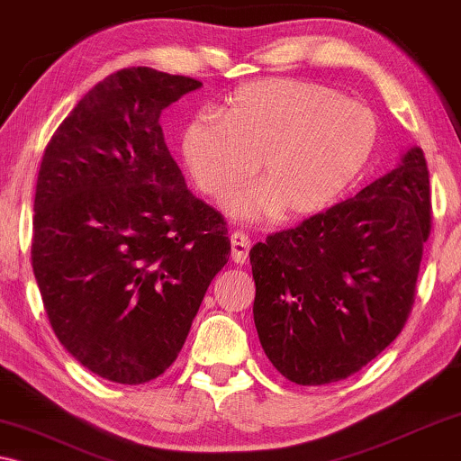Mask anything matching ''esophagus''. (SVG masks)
Returning <instances> with one entry per match:
<instances>
[{
    "mask_svg": "<svg viewBox=\"0 0 461 461\" xmlns=\"http://www.w3.org/2000/svg\"><path fill=\"white\" fill-rule=\"evenodd\" d=\"M249 248H251V243H249L248 235H243V232H232V235H230V258H232V262H237V264L248 262Z\"/></svg>",
    "mask_w": 461,
    "mask_h": 461,
    "instance_id": "esophagus-1",
    "label": "esophagus"
}]
</instances>
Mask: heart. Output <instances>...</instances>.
I'll return each mask as SVG.
<instances>
[{
    "label": "heart",
    "instance_id": "1",
    "mask_svg": "<svg viewBox=\"0 0 461 461\" xmlns=\"http://www.w3.org/2000/svg\"><path fill=\"white\" fill-rule=\"evenodd\" d=\"M377 140L374 111L331 87L295 79H260L237 87L218 115L193 117L180 155L194 186L224 199L239 222L304 218L342 197L367 166Z\"/></svg>",
    "mask_w": 461,
    "mask_h": 461
}]
</instances>
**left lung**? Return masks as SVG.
<instances>
[{
	"instance_id": "1",
	"label": "left lung",
	"mask_w": 461,
	"mask_h": 461,
	"mask_svg": "<svg viewBox=\"0 0 461 461\" xmlns=\"http://www.w3.org/2000/svg\"><path fill=\"white\" fill-rule=\"evenodd\" d=\"M430 232L424 153L352 199L249 249L254 323L270 363L302 386L344 380L399 336Z\"/></svg>"
}]
</instances>
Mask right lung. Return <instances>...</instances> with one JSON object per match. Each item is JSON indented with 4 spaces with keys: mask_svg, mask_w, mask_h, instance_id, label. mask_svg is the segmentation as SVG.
Masks as SVG:
<instances>
[{
    "mask_svg": "<svg viewBox=\"0 0 461 461\" xmlns=\"http://www.w3.org/2000/svg\"><path fill=\"white\" fill-rule=\"evenodd\" d=\"M201 86L149 67L113 73L43 153L33 273L56 338L104 380L161 375L229 262L224 218L188 191L159 125Z\"/></svg>",
    "mask_w": 461,
    "mask_h": 461,
    "instance_id": "right-lung-1",
    "label": "right lung"
}]
</instances>
